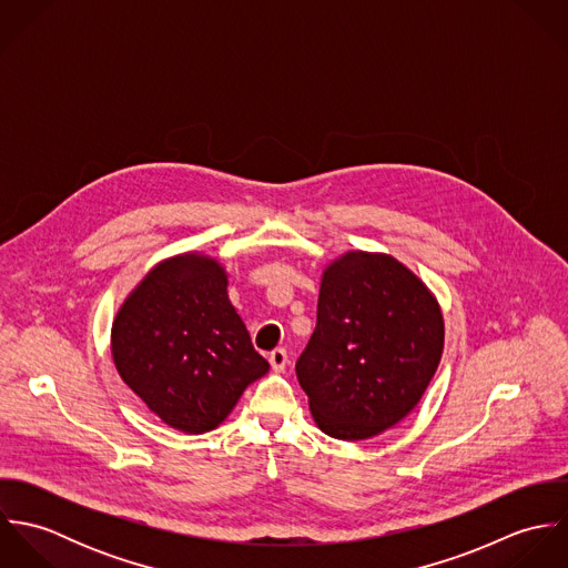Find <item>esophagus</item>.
I'll list each match as a JSON object with an SVG mask.
<instances>
[{
    "label": "esophagus",
    "instance_id": "obj_1",
    "mask_svg": "<svg viewBox=\"0 0 568 568\" xmlns=\"http://www.w3.org/2000/svg\"><path fill=\"white\" fill-rule=\"evenodd\" d=\"M268 363H271L273 372H284V367H286V363H288V354H286V349H282V347L273 349V352L268 354Z\"/></svg>",
    "mask_w": 568,
    "mask_h": 568
}]
</instances>
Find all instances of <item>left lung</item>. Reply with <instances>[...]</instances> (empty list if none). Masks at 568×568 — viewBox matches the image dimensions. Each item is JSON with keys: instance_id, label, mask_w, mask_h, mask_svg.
Masks as SVG:
<instances>
[{"instance_id": "1", "label": "left lung", "mask_w": 568, "mask_h": 568, "mask_svg": "<svg viewBox=\"0 0 568 568\" xmlns=\"http://www.w3.org/2000/svg\"><path fill=\"white\" fill-rule=\"evenodd\" d=\"M442 349V311L422 280L392 255L347 251L324 271L317 327L295 369L317 426L356 442L405 419Z\"/></svg>"}]
</instances>
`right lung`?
Returning a JSON list of instances; mask_svg holds the SVG:
<instances>
[{
    "label": "right lung",
    "instance_id": "1",
    "mask_svg": "<svg viewBox=\"0 0 568 568\" xmlns=\"http://www.w3.org/2000/svg\"><path fill=\"white\" fill-rule=\"evenodd\" d=\"M111 354L144 405L194 435L216 428L268 372L227 297L225 268L201 253L149 271L115 315Z\"/></svg>",
    "mask_w": 568,
    "mask_h": 568
}]
</instances>
